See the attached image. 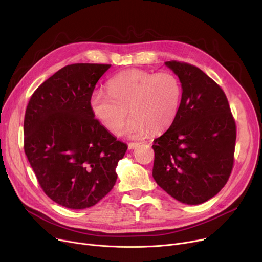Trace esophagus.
I'll list each match as a JSON object with an SVG mask.
<instances>
[{
	"label": "esophagus",
	"instance_id": "obj_1",
	"mask_svg": "<svg viewBox=\"0 0 262 262\" xmlns=\"http://www.w3.org/2000/svg\"><path fill=\"white\" fill-rule=\"evenodd\" d=\"M139 145H140V143L130 142V143H128V149H134V148H136L137 146H139Z\"/></svg>",
	"mask_w": 262,
	"mask_h": 262
}]
</instances>
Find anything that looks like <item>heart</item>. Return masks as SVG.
Returning a JSON list of instances; mask_svg holds the SVG:
<instances>
[{
  "label": "heart",
  "instance_id": "heart-1",
  "mask_svg": "<svg viewBox=\"0 0 262 262\" xmlns=\"http://www.w3.org/2000/svg\"><path fill=\"white\" fill-rule=\"evenodd\" d=\"M107 89L108 92L98 90L91 94L92 114L110 133L118 135L129 110L133 118L127 133L133 138H139L147 129L157 133L168 128L177 116L183 91L175 74L140 69L116 75L108 81Z\"/></svg>",
  "mask_w": 262,
  "mask_h": 262
}]
</instances>
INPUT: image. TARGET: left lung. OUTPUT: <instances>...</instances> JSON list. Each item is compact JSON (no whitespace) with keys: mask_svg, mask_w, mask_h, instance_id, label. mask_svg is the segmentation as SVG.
<instances>
[{"mask_svg":"<svg viewBox=\"0 0 262 262\" xmlns=\"http://www.w3.org/2000/svg\"><path fill=\"white\" fill-rule=\"evenodd\" d=\"M182 82L169 129L154 140L153 177L175 200L199 205L217 194L233 167L236 122L222 88L187 62H164Z\"/></svg>","mask_w":262,"mask_h":262,"instance_id":"left-lung-1","label":"left lung"}]
</instances>
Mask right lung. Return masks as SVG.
Segmentation results:
<instances>
[{
  "mask_svg": "<svg viewBox=\"0 0 262 262\" xmlns=\"http://www.w3.org/2000/svg\"><path fill=\"white\" fill-rule=\"evenodd\" d=\"M110 66L63 67L36 89L25 110V155L45 193L67 208L99 203L114 188L127 149L94 119L89 104Z\"/></svg>",
  "mask_w": 262,
  "mask_h": 262,
  "instance_id": "obj_1",
  "label": "right lung"
}]
</instances>
